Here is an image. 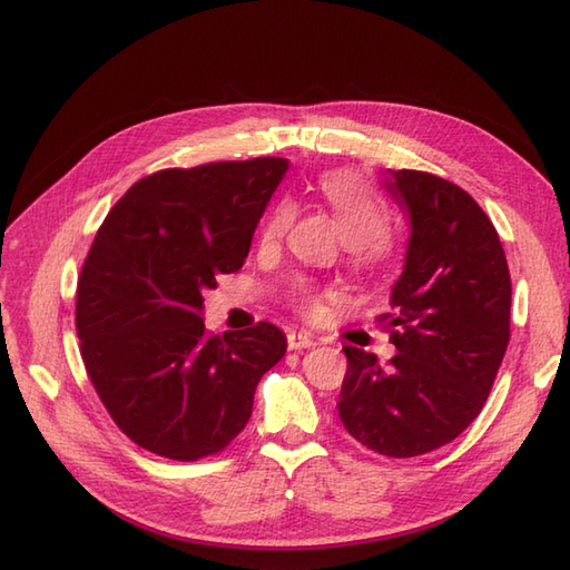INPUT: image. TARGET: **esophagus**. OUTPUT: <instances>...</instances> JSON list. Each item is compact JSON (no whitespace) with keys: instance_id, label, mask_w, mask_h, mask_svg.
Listing matches in <instances>:
<instances>
[{"instance_id":"1","label":"esophagus","mask_w":570,"mask_h":570,"mask_svg":"<svg viewBox=\"0 0 570 570\" xmlns=\"http://www.w3.org/2000/svg\"><path fill=\"white\" fill-rule=\"evenodd\" d=\"M316 341L309 333H302V331H289L287 333V348L289 351H304V348H314Z\"/></svg>"}]
</instances>
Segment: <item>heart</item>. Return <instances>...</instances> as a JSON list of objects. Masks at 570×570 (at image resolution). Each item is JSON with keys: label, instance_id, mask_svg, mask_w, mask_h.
<instances>
[{"label": "heart", "instance_id": "b5f03b06", "mask_svg": "<svg viewBox=\"0 0 570 570\" xmlns=\"http://www.w3.org/2000/svg\"><path fill=\"white\" fill-rule=\"evenodd\" d=\"M318 196L326 203L331 215L336 217L355 263L372 266V263L384 258L386 246H390L386 244L390 219H386L384 207L374 200L363 180L348 171H331L318 180ZM289 219H293V207L287 203H277L266 225H263V242L281 239ZM307 302L312 304L309 297Z\"/></svg>", "mask_w": 570, "mask_h": 570}]
</instances>
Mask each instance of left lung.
<instances>
[{
  "label": "left lung",
  "mask_w": 570,
  "mask_h": 570,
  "mask_svg": "<svg viewBox=\"0 0 570 570\" xmlns=\"http://www.w3.org/2000/svg\"><path fill=\"white\" fill-rule=\"evenodd\" d=\"M411 222L386 314L396 355L345 345L338 415L374 452L415 456L448 445L481 413L510 341L505 252L479 203L450 180L390 169Z\"/></svg>",
  "instance_id": "left-lung-1"
}]
</instances>
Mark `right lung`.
Wrapping results in <instances>:
<instances>
[{"label":"right lung","mask_w":570,"mask_h":570,"mask_svg":"<svg viewBox=\"0 0 570 570\" xmlns=\"http://www.w3.org/2000/svg\"><path fill=\"white\" fill-rule=\"evenodd\" d=\"M287 159L164 169L125 193L96 234L77 285L81 357L110 419L178 462L225 450L287 351L261 322L207 336L203 295L244 266Z\"/></svg>","instance_id":"obj_1"}]
</instances>
